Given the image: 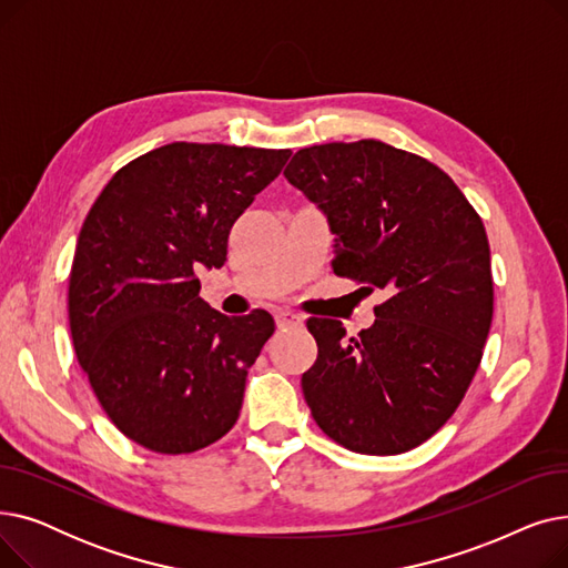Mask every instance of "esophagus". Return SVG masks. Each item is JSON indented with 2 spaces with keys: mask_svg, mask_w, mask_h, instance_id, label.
Here are the masks:
<instances>
[{
  "mask_svg": "<svg viewBox=\"0 0 568 568\" xmlns=\"http://www.w3.org/2000/svg\"><path fill=\"white\" fill-rule=\"evenodd\" d=\"M304 322V317L300 315V313H292V311H276V324L281 326V329H283V326H292V324H302Z\"/></svg>",
  "mask_w": 568,
  "mask_h": 568,
  "instance_id": "obj_1",
  "label": "esophagus"
}]
</instances>
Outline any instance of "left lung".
Listing matches in <instances>:
<instances>
[{
	"mask_svg": "<svg viewBox=\"0 0 568 568\" xmlns=\"http://www.w3.org/2000/svg\"><path fill=\"white\" fill-rule=\"evenodd\" d=\"M285 179L336 234L334 274L389 290L375 322L345 341L311 317L317 359L302 375L315 424L345 449L405 454L465 398L493 322L486 227L454 179L379 140L300 149Z\"/></svg>",
	"mask_w": 568,
	"mask_h": 568,
	"instance_id": "obj_1",
	"label": "left lung"
}]
</instances>
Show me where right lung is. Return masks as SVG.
<instances>
[{
  "mask_svg": "<svg viewBox=\"0 0 568 568\" xmlns=\"http://www.w3.org/2000/svg\"><path fill=\"white\" fill-rule=\"evenodd\" d=\"M290 149L172 142L116 170L82 223L69 322L89 384L129 439L193 454L239 419L274 317H227L200 296L227 236Z\"/></svg>",
  "mask_w": 568,
  "mask_h": 568,
  "instance_id": "right-lung-1",
  "label": "right lung"
}]
</instances>
